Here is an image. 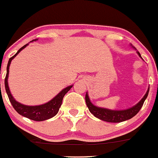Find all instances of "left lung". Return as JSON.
<instances>
[{
    "instance_id": "left-lung-1",
    "label": "left lung",
    "mask_w": 158,
    "mask_h": 158,
    "mask_svg": "<svg viewBox=\"0 0 158 158\" xmlns=\"http://www.w3.org/2000/svg\"><path fill=\"white\" fill-rule=\"evenodd\" d=\"M137 53L139 54L140 58H141L139 52H137ZM148 92L149 88L146 92L144 97L135 106H132L131 108L124 110H109V109L96 106L90 102L87 93L85 96V100L89 110L95 117L103 120V121L109 122V123H121V122L130 119L139 113V110L142 107L143 104H144V100H146L148 95Z\"/></svg>"
}]
</instances>
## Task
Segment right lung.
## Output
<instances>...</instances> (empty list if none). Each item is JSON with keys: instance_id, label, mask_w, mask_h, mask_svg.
Wrapping results in <instances>:
<instances>
[{"instance_id": "1", "label": "right lung", "mask_w": 158, "mask_h": 158, "mask_svg": "<svg viewBox=\"0 0 158 158\" xmlns=\"http://www.w3.org/2000/svg\"><path fill=\"white\" fill-rule=\"evenodd\" d=\"M35 40H32V41H35ZM27 45H28V44H26V45H23L22 48H19L18 52H17L14 56L11 57L9 59V61H8L7 66H6V74L5 80H4L5 90L6 94H7L8 97H9L10 101L11 104H12L13 107H14V110H15L19 115H23V116L24 117H27V118H30V119L34 120V121H44V120L52 118L53 116H55V115L58 113L60 106H61V103H62V100L63 98H64V95L70 90V89L72 87L73 85L68 86L66 88L63 89L59 94H58L55 96L52 100H51L49 102H48V103L43 104V105L27 106L16 101L15 99H14V97H13V96L11 95V93L10 91L9 87H8L7 78L8 74H9V67L11 61L17 56V55H18L19 53L20 52L21 50H23L24 48H26Z\"/></svg>"}]
</instances>
